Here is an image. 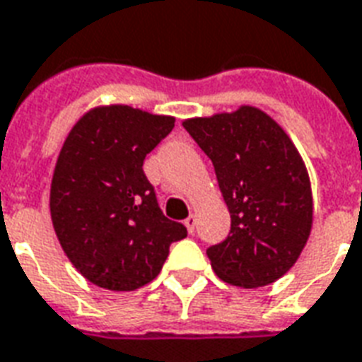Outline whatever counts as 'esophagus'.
I'll list each match as a JSON object with an SVG mask.
<instances>
[{"mask_svg":"<svg viewBox=\"0 0 362 362\" xmlns=\"http://www.w3.org/2000/svg\"><path fill=\"white\" fill-rule=\"evenodd\" d=\"M184 224H186V228H188L189 234H194V232H195V224H197V216L189 215L188 218L184 221Z\"/></svg>","mask_w":362,"mask_h":362,"instance_id":"34e87169","label":"esophagus"}]
</instances>
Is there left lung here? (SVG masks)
<instances>
[{
    "instance_id": "obj_1",
    "label": "left lung",
    "mask_w": 362,
    "mask_h": 362,
    "mask_svg": "<svg viewBox=\"0 0 362 362\" xmlns=\"http://www.w3.org/2000/svg\"><path fill=\"white\" fill-rule=\"evenodd\" d=\"M213 160L230 211V234L207 247L216 276L240 288L276 282L296 264L313 226V194L301 155L257 107L182 122Z\"/></svg>"
}]
</instances>
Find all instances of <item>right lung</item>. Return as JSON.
Instances as JSON below:
<instances>
[{
    "label": "right lung",
    "mask_w": 362,
    "mask_h": 362,
    "mask_svg": "<svg viewBox=\"0 0 362 362\" xmlns=\"http://www.w3.org/2000/svg\"><path fill=\"white\" fill-rule=\"evenodd\" d=\"M174 117L128 105L95 107L72 127L53 170L49 211L59 243L92 284L132 291L163 269L188 230L163 215L144 159Z\"/></svg>",
    "instance_id": "right-lung-1"
}]
</instances>
